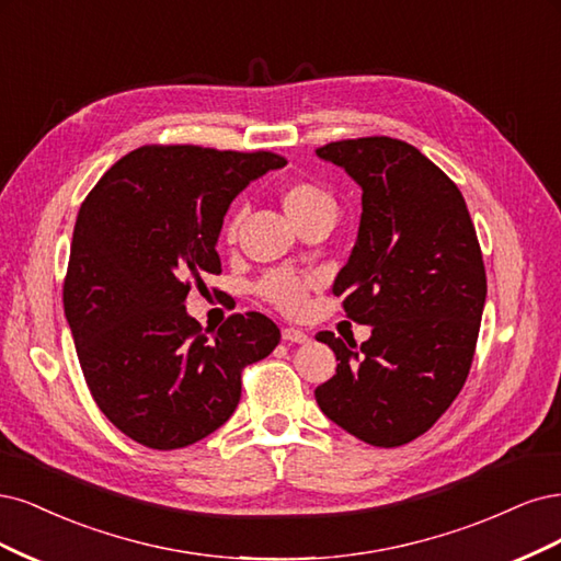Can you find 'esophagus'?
<instances>
[{
    "instance_id": "1",
    "label": "esophagus",
    "mask_w": 561,
    "mask_h": 561,
    "mask_svg": "<svg viewBox=\"0 0 561 561\" xmlns=\"http://www.w3.org/2000/svg\"><path fill=\"white\" fill-rule=\"evenodd\" d=\"M282 337H284L286 342H298V345H302V342H307V333L300 331V329H296V327L282 329Z\"/></svg>"
}]
</instances>
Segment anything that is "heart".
I'll list each match as a JSON object with an SVG mask.
<instances>
[{"label":"heart","mask_w":561,"mask_h":561,"mask_svg":"<svg viewBox=\"0 0 561 561\" xmlns=\"http://www.w3.org/2000/svg\"><path fill=\"white\" fill-rule=\"evenodd\" d=\"M282 209L286 211L288 219H291L298 228L307 221L314 219H335V197L331 191L323 188L317 182H307V179H294V182H286L277 191ZM242 226V209L232 207L221 226V238L232 244L238 240V232ZM314 286L312 277H300L296 273H288V270H273L259 279L256 294L267 300L270 305L279 307L286 314H296L302 310L307 300V291Z\"/></svg>","instance_id":"heart-1"}]
</instances>
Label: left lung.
<instances>
[{
  "mask_svg": "<svg viewBox=\"0 0 561 561\" xmlns=\"http://www.w3.org/2000/svg\"><path fill=\"white\" fill-rule=\"evenodd\" d=\"M317 153L364 191L333 296L373 335L360 347L317 335L340 364L314 399L358 440L399 447L440 420L471 370L486 298L476 226L457 184L408 141L356 137Z\"/></svg>",
  "mask_w": 561,
  "mask_h": 561,
  "instance_id": "left-lung-1",
  "label": "left lung"
}]
</instances>
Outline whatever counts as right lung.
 <instances>
[{"mask_svg":"<svg viewBox=\"0 0 561 561\" xmlns=\"http://www.w3.org/2000/svg\"><path fill=\"white\" fill-rule=\"evenodd\" d=\"M282 165L273 151L149 144L85 195L65 317L90 396L135 443L179 449L209 436L238 408L242 370L277 347L265 314H230L207 337L184 300L205 275H221L216 240L232 197Z\"/></svg>","mask_w":561,"mask_h":561,"instance_id":"1","label":"right lung"}]
</instances>
